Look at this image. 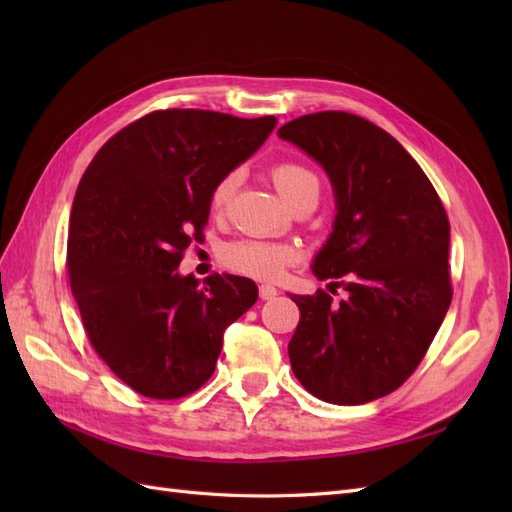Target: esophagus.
Masks as SVG:
<instances>
[{"label":"esophagus","instance_id":"obj_1","mask_svg":"<svg viewBox=\"0 0 512 512\" xmlns=\"http://www.w3.org/2000/svg\"><path fill=\"white\" fill-rule=\"evenodd\" d=\"M258 292H260V299H262V301H271V299L277 297V288L271 286V284H262Z\"/></svg>","mask_w":512,"mask_h":512}]
</instances>
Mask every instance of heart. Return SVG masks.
<instances>
[{"label": "heart", "mask_w": 512, "mask_h": 512, "mask_svg": "<svg viewBox=\"0 0 512 512\" xmlns=\"http://www.w3.org/2000/svg\"><path fill=\"white\" fill-rule=\"evenodd\" d=\"M271 177L277 190L288 203H297L305 196L318 198L320 194V177L316 170L299 160H284L271 166ZM239 170H230L218 183L213 185L209 205L213 213H224L230 205L232 196L239 185ZM224 265L232 271L258 277V280H277L294 260L297 250L286 243H271L260 239H241L224 247L222 252Z\"/></svg>", "instance_id": "obj_1"}]
</instances>
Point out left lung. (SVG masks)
Listing matches in <instances>:
<instances>
[{
	"instance_id": "left-lung-1",
	"label": "left lung",
	"mask_w": 512,
	"mask_h": 512,
	"mask_svg": "<svg viewBox=\"0 0 512 512\" xmlns=\"http://www.w3.org/2000/svg\"><path fill=\"white\" fill-rule=\"evenodd\" d=\"M277 136L333 183L335 226L312 269L348 292L337 305L322 288L292 294L301 312L288 344L292 371L322 401L367 404L414 374L448 312L451 224L423 168L376 123L322 111Z\"/></svg>"
}]
</instances>
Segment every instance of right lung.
Segmentation results:
<instances>
[{
    "label": "right lung",
    "instance_id": "add662e5",
    "mask_svg": "<svg viewBox=\"0 0 512 512\" xmlns=\"http://www.w3.org/2000/svg\"><path fill=\"white\" fill-rule=\"evenodd\" d=\"M277 126L200 108L153 111L108 138L76 190L68 277L91 346L113 374L151 399L198 391L215 371L222 335L258 286L213 273L179 275L203 241L213 185Z\"/></svg>",
    "mask_w": 512,
    "mask_h": 512
}]
</instances>
